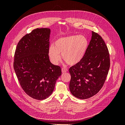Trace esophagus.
<instances>
[{
	"mask_svg": "<svg viewBox=\"0 0 125 125\" xmlns=\"http://www.w3.org/2000/svg\"><path fill=\"white\" fill-rule=\"evenodd\" d=\"M62 73H65L68 71V69L66 68H62Z\"/></svg>",
	"mask_w": 125,
	"mask_h": 125,
	"instance_id": "1",
	"label": "esophagus"
}]
</instances>
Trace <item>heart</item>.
<instances>
[{
	"label": "heart",
	"mask_w": 125,
	"mask_h": 125,
	"mask_svg": "<svg viewBox=\"0 0 125 125\" xmlns=\"http://www.w3.org/2000/svg\"><path fill=\"white\" fill-rule=\"evenodd\" d=\"M89 41L84 35H70L59 37L48 50V56L52 63L57 65L63 59L69 65L80 62L85 56Z\"/></svg>",
	"instance_id": "heart-1"
}]
</instances>
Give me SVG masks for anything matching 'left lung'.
Returning a JSON list of instances; mask_svg holds the SVG:
<instances>
[{
    "instance_id": "obj_1",
    "label": "left lung",
    "mask_w": 125,
    "mask_h": 125,
    "mask_svg": "<svg viewBox=\"0 0 125 125\" xmlns=\"http://www.w3.org/2000/svg\"><path fill=\"white\" fill-rule=\"evenodd\" d=\"M85 56L79 63L71 67L69 89L73 96L86 99L103 87L110 67L108 48L102 37L92 31Z\"/></svg>"
}]
</instances>
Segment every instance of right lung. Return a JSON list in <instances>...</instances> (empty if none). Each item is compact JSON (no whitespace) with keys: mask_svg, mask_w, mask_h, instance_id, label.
Masks as SVG:
<instances>
[{"mask_svg":"<svg viewBox=\"0 0 125 125\" xmlns=\"http://www.w3.org/2000/svg\"><path fill=\"white\" fill-rule=\"evenodd\" d=\"M51 30H33L19 41L15 51L13 68L25 93L42 100L52 93L62 75L60 66L52 64L48 56Z\"/></svg>","mask_w":125,"mask_h":125,"instance_id":"right-lung-1","label":"right lung"}]
</instances>
